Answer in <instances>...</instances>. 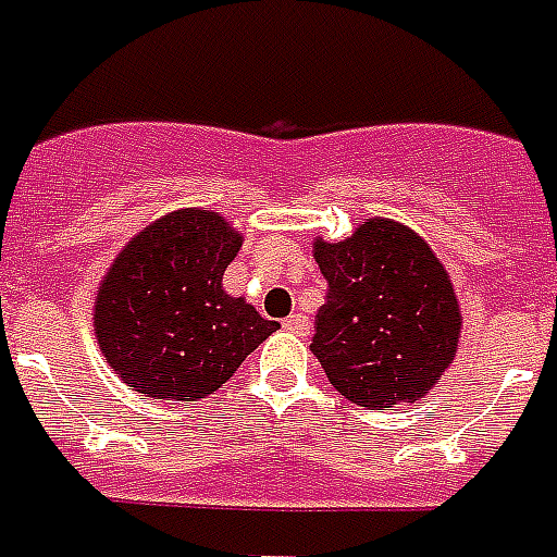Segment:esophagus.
I'll return each mask as SVG.
<instances>
[{
  "label": "esophagus",
  "mask_w": 557,
  "mask_h": 557,
  "mask_svg": "<svg viewBox=\"0 0 557 557\" xmlns=\"http://www.w3.org/2000/svg\"><path fill=\"white\" fill-rule=\"evenodd\" d=\"M284 331L296 333V336H301V339H305V336H310V319H307L305 313L287 315V319H284Z\"/></svg>",
  "instance_id": "esophagus-1"
}]
</instances>
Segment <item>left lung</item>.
I'll list each match as a JSON object with an SVG mask.
<instances>
[{"mask_svg": "<svg viewBox=\"0 0 557 557\" xmlns=\"http://www.w3.org/2000/svg\"><path fill=\"white\" fill-rule=\"evenodd\" d=\"M331 284L310 350L350 403H417L455 362L462 313L446 264L394 218H364L345 242H313Z\"/></svg>", "mask_w": 557, "mask_h": 557, "instance_id": "1", "label": "left lung"}]
</instances>
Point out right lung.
I'll list each match as a JSON object with an SVG mask.
<instances>
[{
    "label": "right lung",
    "instance_id": "add662e5",
    "mask_svg": "<svg viewBox=\"0 0 557 557\" xmlns=\"http://www.w3.org/2000/svg\"><path fill=\"white\" fill-rule=\"evenodd\" d=\"M244 235L221 212L160 215L117 252L95 293V336L128 388L198 403L233 376L278 322L224 290Z\"/></svg>",
    "mask_w": 557,
    "mask_h": 557
}]
</instances>
